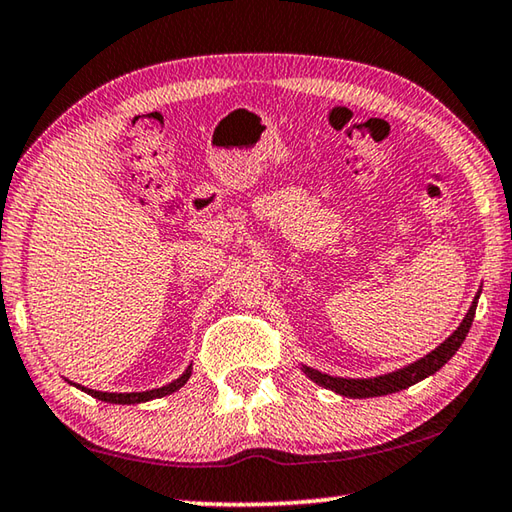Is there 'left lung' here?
<instances>
[{
  "mask_svg": "<svg viewBox=\"0 0 512 512\" xmlns=\"http://www.w3.org/2000/svg\"><path fill=\"white\" fill-rule=\"evenodd\" d=\"M476 300H479V296H476ZM476 300L472 302L470 311H467V316L463 318L461 327H458L445 343H440L436 350L429 352L424 359L411 363V366L391 372V375H381V377H372V379H341V377H329L318 370L305 368L307 377L314 379L318 386H325V388H329V391L345 395V397H379V395L404 391V388L418 384L420 379L433 375V372L443 368L445 363L454 357L456 350L461 348V343L465 341V336L472 327Z\"/></svg>",
  "mask_w": 512,
  "mask_h": 512,
  "instance_id": "8db88e82",
  "label": "left lung"
}]
</instances>
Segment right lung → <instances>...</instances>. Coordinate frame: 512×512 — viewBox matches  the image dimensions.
<instances>
[{"mask_svg":"<svg viewBox=\"0 0 512 512\" xmlns=\"http://www.w3.org/2000/svg\"><path fill=\"white\" fill-rule=\"evenodd\" d=\"M189 375H192V366H189L183 377H178L176 381H171V384L162 386V388H155V391H146V393H99V391H92V388H83L79 386L81 391H85L92 397H97V400L101 402H112V404H137V402H149V400H155V397H164V395H171L176 393L180 386L187 384Z\"/></svg>","mask_w":512,"mask_h":512,"instance_id":"right-lung-1","label":"right lung"}]
</instances>
